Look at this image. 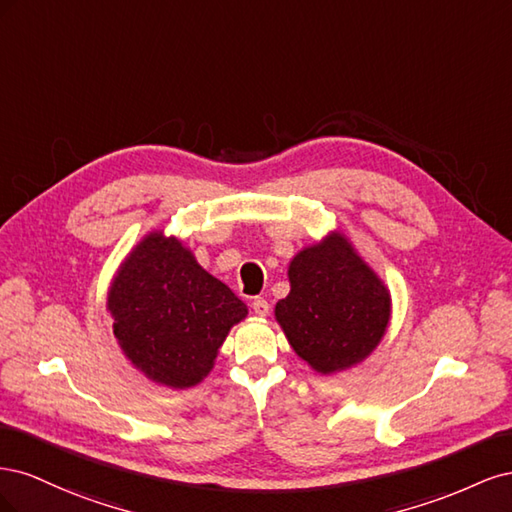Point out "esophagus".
I'll return each mask as SVG.
<instances>
[{
	"mask_svg": "<svg viewBox=\"0 0 512 512\" xmlns=\"http://www.w3.org/2000/svg\"><path fill=\"white\" fill-rule=\"evenodd\" d=\"M252 309H254V314L258 316V318H265L267 314H269V303L262 299V297H256L254 301H252Z\"/></svg>",
	"mask_w": 512,
	"mask_h": 512,
	"instance_id": "esophagus-1",
	"label": "esophagus"
}]
</instances>
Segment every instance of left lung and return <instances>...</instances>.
<instances>
[{
  "label": "left lung",
  "instance_id": "left-lung-1",
  "mask_svg": "<svg viewBox=\"0 0 512 512\" xmlns=\"http://www.w3.org/2000/svg\"><path fill=\"white\" fill-rule=\"evenodd\" d=\"M288 297L275 320L288 344L322 376L361 365L391 322V290L342 230L305 245L288 265Z\"/></svg>",
  "mask_w": 512,
  "mask_h": 512
}]
</instances>
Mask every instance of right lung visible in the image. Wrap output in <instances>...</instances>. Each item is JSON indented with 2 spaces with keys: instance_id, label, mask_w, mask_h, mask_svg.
I'll return each instance as SVG.
<instances>
[{
  "instance_id": "1",
  "label": "right lung",
  "mask_w": 512,
  "mask_h": 512,
  "mask_svg": "<svg viewBox=\"0 0 512 512\" xmlns=\"http://www.w3.org/2000/svg\"><path fill=\"white\" fill-rule=\"evenodd\" d=\"M106 312L130 365L179 391L211 374L230 329L247 318V305L200 267L179 237L151 230L117 267Z\"/></svg>"
}]
</instances>
